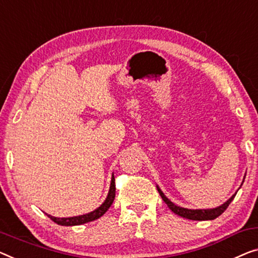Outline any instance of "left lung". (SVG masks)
Masks as SVG:
<instances>
[{
  "instance_id": "obj_1",
  "label": "left lung",
  "mask_w": 258,
  "mask_h": 258,
  "mask_svg": "<svg viewBox=\"0 0 258 258\" xmlns=\"http://www.w3.org/2000/svg\"><path fill=\"white\" fill-rule=\"evenodd\" d=\"M157 191L161 197H162L163 202L167 204L169 209H170L172 212L175 214L179 215V217H183L185 219H190V220H213V219L218 218L219 215L222 214L227 210V207L229 206V204L232 203V201L235 197V195L232 196L227 202L225 204H222L221 206L217 207V209H212V210H187V209H183V207L176 206L175 204H172L169 199L163 195V192L161 191L159 187H157Z\"/></svg>"
}]
</instances>
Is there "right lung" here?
Here are the masks:
<instances>
[{
    "label": "right lung",
    "instance_id": "add662e5",
    "mask_svg": "<svg viewBox=\"0 0 258 258\" xmlns=\"http://www.w3.org/2000/svg\"><path fill=\"white\" fill-rule=\"evenodd\" d=\"M114 197H116V184H114V177L112 176L109 195H107L105 202L103 203L97 210L92 211V212L88 213V214L80 215V217H73V218H54V217H52V215H48V214H47V217L51 219L52 221H54L55 224L61 225V226H78V225L87 224V222L94 221V220H96V219L101 218L102 215L104 214L107 210H109V207L112 205Z\"/></svg>",
    "mask_w": 258,
    "mask_h": 258
}]
</instances>
